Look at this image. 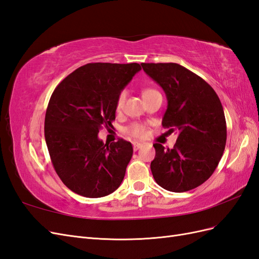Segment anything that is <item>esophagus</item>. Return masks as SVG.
I'll return each mask as SVG.
<instances>
[{
	"label": "esophagus",
	"instance_id": "34e87169",
	"mask_svg": "<svg viewBox=\"0 0 259 259\" xmlns=\"http://www.w3.org/2000/svg\"><path fill=\"white\" fill-rule=\"evenodd\" d=\"M143 147V144H140V143H133V149H134L135 151H137L138 149H140Z\"/></svg>",
	"mask_w": 259,
	"mask_h": 259
}]
</instances>
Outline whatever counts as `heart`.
<instances>
[{
  "label": "heart",
  "mask_w": 259,
  "mask_h": 259,
  "mask_svg": "<svg viewBox=\"0 0 259 259\" xmlns=\"http://www.w3.org/2000/svg\"><path fill=\"white\" fill-rule=\"evenodd\" d=\"M154 92H158V91L152 90V89H146L143 92V97L146 96V95H149V94H151V93H154ZM126 97H127V92L125 90H123L119 93V95H117V98H116V101H115L116 111L122 110V108L125 104V100H126ZM125 133H126V134L131 137L144 138L147 135V128H146L145 125L140 124V123H133L132 125H130L128 127H126V130H125Z\"/></svg>",
  "instance_id": "heart-1"
}]
</instances>
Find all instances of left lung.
<instances>
[{"mask_svg":"<svg viewBox=\"0 0 259 259\" xmlns=\"http://www.w3.org/2000/svg\"><path fill=\"white\" fill-rule=\"evenodd\" d=\"M142 66L166 94L163 127L178 133L174 148L153 145V178L171 192L192 190L214 173L225 150L227 126L221 100L201 76L178 64Z\"/></svg>","mask_w":259,"mask_h":259,"instance_id":"left-lung-1","label":"left lung"}]
</instances>
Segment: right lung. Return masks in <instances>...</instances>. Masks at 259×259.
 <instances>
[{
	"label": "right lung",
	"instance_id": "right-lung-1",
	"mask_svg": "<svg viewBox=\"0 0 259 259\" xmlns=\"http://www.w3.org/2000/svg\"><path fill=\"white\" fill-rule=\"evenodd\" d=\"M139 70L136 62L88 64L53 92L45 114V142L55 170L71 191L101 198L121 185L132 144L122 138L104 144L98 133L112 126L117 95Z\"/></svg>",
	"mask_w": 259,
	"mask_h": 259
}]
</instances>
